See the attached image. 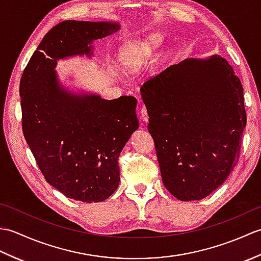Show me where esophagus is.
Returning <instances> with one entry per match:
<instances>
[{
	"mask_svg": "<svg viewBox=\"0 0 261 261\" xmlns=\"http://www.w3.org/2000/svg\"><path fill=\"white\" fill-rule=\"evenodd\" d=\"M140 119L142 120L143 123H147L149 120V115H148V111L146 107H141L140 108Z\"/></svg>",
	"mask_w": 261,
	"mask_h": 261,
	"instance_id": "34e87169",
	"label": "esophagus"
}]
</instances>
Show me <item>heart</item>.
<instances>
[{"label": "heart", "instance_id": "heart-1", "mask_svg": "<svg viewBox=\"0 0 261 261\" xmlns=\"http://www.w3.org/2000/svg\"><path fill=\"white\" fill-rule=\"evenodd\" d=\"M163 38L160 35H153L146 39L145 41L131 43L124 47L121 54L122 62L129 70L139 69L145 63L148 55L152 49L158 47L162 43Z\"/></svg>", "mask_w": 261, "mask_h": 261}]
</instances>
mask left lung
I'll return each instance as SVG.
<instances>
[{
  "label": "left lung",
  "mask_w": 261,
  "mask_h": 261,
  "mask_svg": "<svg viewBox=\"0 0 261 261\" xmlns=\"http://www.w3.org/2000/svg\"><path fill=\"white\" fill-rule=\"evenodd\" d=\"M140 92L165 187L180 201L206 197L240 157L247 113L239 77L218 55L188 58Z\"/></svg>",
  "instance_id": "left-lung-1"
}]
</instances>
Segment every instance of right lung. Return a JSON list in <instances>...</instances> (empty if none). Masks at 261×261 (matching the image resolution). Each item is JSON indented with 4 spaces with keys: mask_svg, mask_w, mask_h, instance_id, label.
Wrapping results in <instances>:
<instances>
[{
    "mask_svg": "<svg viewBox=\"0 0 261 261\" xmlns=\"http://www.w3.org/2000/svg\"><path fill=\"white\" fill-rule=\"evenodd\" d=\"M113 22L63 21L49 30L20 81L22 131L48 184L68 198L102 202L119 186L118 159L139 122L137 98L73 94L59 84L57 60L93 54Z\"/></svg>",
    "mask_w": 261,
    "mask_h": 261,
    "instance_id": "1",
    "label": "right lung"
}]
</instances>
